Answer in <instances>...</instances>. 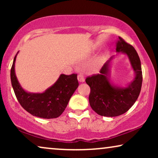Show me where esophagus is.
<instances>
[{
    "label": "esophagus",
    "instance_id": "1",
    "mask_svg": "<svg viewBox=\"0 0 158 158\" xmlns=\"http://www.w3.org/2000/svg\"><path fill=\"white\" fill-rule=\"evenodd\" d=\"M77 80H78V81L80 82L85 81V77H84V75L83 73H79V74L77 75Z\"/></svg>",
    "mask_w": 158,
    "mask_h": 158
}]
</instances>
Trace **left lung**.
Masks as SVG:
<instances>
[{"label":"left lung","mask_w":158,"mask_h":158,"mask_svg":"<svg viewBox=\"0 0 158 158\" xmlns=\"http://www.w3.org/2000/svg\"><path fill=\"white\" fill-rule=\"evenodd\" d=\"M117 52L125 53L130 60L135 78L127 88L114 87L107 79L109 61L103 64L100 73L86 77L85 82L90 88L89 103L92 109L98 115L117 116L126 113L132 106L141 91L142 72L139 55L131 44L118 36L116 43Z\"/></svg>","instance_id":"left-lung-1"}]
</instances>
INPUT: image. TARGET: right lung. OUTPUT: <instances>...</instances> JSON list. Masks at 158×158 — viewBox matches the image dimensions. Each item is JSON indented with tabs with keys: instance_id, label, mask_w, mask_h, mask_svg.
Instances as JSON below:
<instances>
[{
	"instance_id": "1",
	"label": "right lung",
	"mask_w": 158,
	"mask_h": 158,
	"mask_svg": "<svg viewBox=\"0 0 158 158\" xmlns=\"http://www.w3.org/2000/svg\"><path fill=\"white\" fill-rule=\"evenodd\" d=\"M16 55L10 69V81L17 100L21 106L31 115L40 118H54L60 116L78 87L77 74H62L57 82L45 92L30 94L21 87L15 74Z\"/></svg>"
}]
</instances>
